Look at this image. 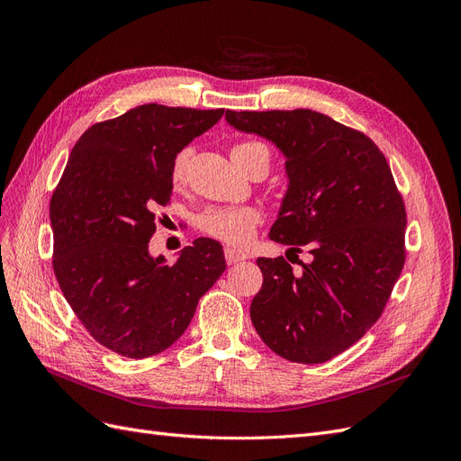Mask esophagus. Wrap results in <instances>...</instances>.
Listing matches in <instances>:
<instances>
[{"instance_id": "1", "label": "esophagus", "mask_w": 461, "mask_h": 461, "mask_svg": "<svg viewBox=\"0 0 461 461\" xmlns=\"http://www.w3.org/2000/svg\"><path fill=\"white\" fill-rule=\"evenodd\" d=\"M224 256H226V263H228V265H235V263H239V261L249 259V254L239 252V250H235V249H226V250H224Z\"/></svg>"}]
</instances>
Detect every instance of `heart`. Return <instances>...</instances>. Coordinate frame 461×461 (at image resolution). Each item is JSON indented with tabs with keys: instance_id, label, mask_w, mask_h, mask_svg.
I'll list each match as a JSON object with an SVG mask.
<instances>
[{
	"instance_id": "heart-1",
	"label": "heart",
	"mask_w": 461,
	"mask_h": 461,
	"mask_svg": "<svg viewBox=\"0 0 461 461\" xmlns=\"http://www.w3.org/2000/svg\"><path fill=\"white\" fill-rule=\"evenodd\" d=\"M188 158H190L188 149H183L176 157L174 169H172L174 181H183L186 174ZM231 158L239 169H245L254 160H261L269 167L271 151L265 143L249 140L235 145L231 149ZM259 221H261V214L258 209L249 205H235V207H207L198 214L196 224L203 233L222 240V243L245 245L247 240L254 235V230L259 224Z\"/></svg>"
}]
</instances>
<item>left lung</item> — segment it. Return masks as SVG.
<instances>
[{
	"label": "left lung",
	"instance_id": "left-lung-1",
	"mask_svg": "<svg viewBox=\"0 0 461 461\" xmlns=\"http://www.w3.org/2000/svg\"><path fill=\"white\" fill-rule=\"evenodd\" d=\"M226 121L284 153L289 185L269 237L310 254L301 271L258 258L256 332L287 360L327 362L379 320L403 269L407 218L391 167L366 134L313 110H228Z\"/></svg>",
	"mask_w": 461,
	"mask_h": 461
}]
</instances>
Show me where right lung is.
Masks as SVG:
<instances>
[{"mask_svg": "<svg viewBox=\"0 0 461 461\" xmlns=\"http://www.w3.org/2000/svg\"><path fill=\"white\" fill-rule=\"evenodd\" d=\"M222 113L141 104L95 123L70 151L50 202L54 273L87 332L117 355L167 349L226 271L222 245L207 237L172 265L149 254L177 153Z\"/></svg>", "mask_w": 461, "mask_h": 461, "instance_id": "obj_1", "label": "right lung"}]
</instances>
